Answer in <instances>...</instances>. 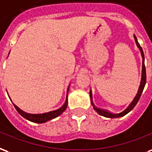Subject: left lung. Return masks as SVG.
I'll return each mask as SVG.
<instances>
[{
    "label": "left lung",
    "mask_w": 152,
    "mask_h": 152,
    "mask_svg": "<svg viewBox=\"0 0 152 152\" xmlns=\"http://www.w3.org/2000/svg\"><path fill=\"white\" fill-rule=\"evenodd\" d=\"M134 41L136 43V45L137 47L138 48V49L140 51V53H141L142 58V75H141V82H140V86L138 87V93L136 94V96L134 98V99L132 100V102L129 104V105L127 107V108L122 111L121 113H112L110 112L107 111V110H104V109H101V108H96L95 104H93V99H92V93H91V91H90V97H91V103L93 106V108L97 112V113L101 115L103 117H108V118H117V117H121L125 116L126 114L129 113V112L132 110L133 108H134V106L137 104V103L138 102L139 99H140V96H141L142 93V91L144 89L145 84H146V80H147V75H146V68H145V57H144V53H143V51H142V48L140 46V44H138V39L136 38V36L134 35Z\"/></svg>",
    "instance_id": "8db88e82"
}]
</instances>
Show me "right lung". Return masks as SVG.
<instances>
[{
  "instance_id": "right-lung-1",
  "label": "right lung",
  "mask_w": 152,
  "mask_h": 152,
  "mask_svg": "<svg viewBox=\"0 0 152 152\" xmlns=\"http://www.w3.org/2000/svg\"><path fill=\"white\" fill-rule=\"evenodd\" d=\"M69 85L68 88H67V93H66V99H65V101L64 103V104L59 108L58 109H56V110H53V111H50V112H48V113H39V114H32V113H26V112H24L23 110H22L21 108H19L18 107L17 105L14 104V103H13V104H14V108H16V110L18 111V113L23 117L26 120L30 121H31V122H35V123H44V122H47L48 121L52 120V119H54V118H56L60 115H61V114L65 112V110L67 108V104H68V99H67V97H68V92H69ZM8 96H9V94H8ZM10 97V96H9ZM12 101V100H11Z\"/></svg>"
}]
</instances>
